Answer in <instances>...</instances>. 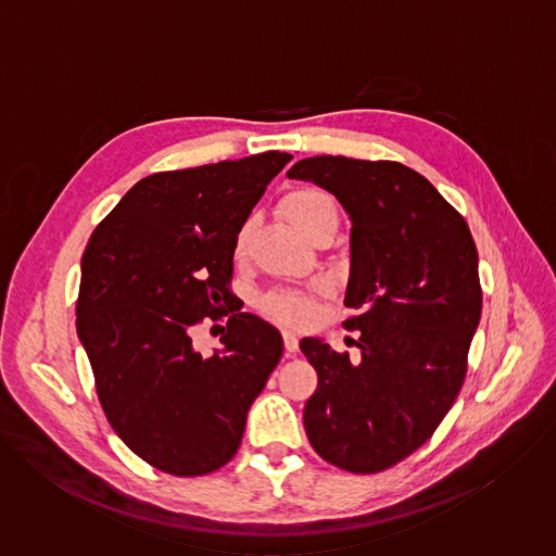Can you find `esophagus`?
Segmentation results:
<instances>
[{"mask_svg": "<svg viewBox=\"0 0 556 556\" xmlns=\"http://www.w3.org/2000/svg\"><path fill=\"white\" fill-rule=\"evenodd\" d=\"M283 348H286L288 358L299 352V341H296V334L292 330H283Z\"/></svg>", "mask_w": 556, "mask_h": 556, "instance_id": "obj_1", "label": "esophagus"}]
</instances>
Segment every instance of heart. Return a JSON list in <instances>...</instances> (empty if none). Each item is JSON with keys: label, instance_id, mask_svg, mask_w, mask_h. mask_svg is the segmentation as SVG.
Here are the masks:
<instances>
[{"label": "heart", "instance_id": "1", "mask_svg": "<svg viewBox=\"0 0 556 556\" xmlns=\"http://www.w3.org/2000/svg\"><path fill=\"white\" fill-rule=\"evenodd\" d=\"M326 213H337V206L330 195L316 191V189H299L283 200V215L299 232H305V228L312 222H316ZM253 224H255V219L249 217L240 226V230H237V237H235L237 253H242L247 249ZM262 307L268 316H273V319H279L286 324H305L312 314V303L307 296H303L299 292H286V290L270 292L262 301Z\"/></svg>", "mask_w": 556, "mask_h": 556}]
</instances>
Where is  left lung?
<instances>
[{
  "mask_svg": "<svg viewBox=\"0 0 556 556\" xmlns=\"http://www.w3.org/2000/svg\"><path fill=\"white\" fill-rule=\"evenodd\" d=\"M288 178L324 187L352 219L343 324L361 358L303 339L319 374L303 409L309 444L350 472L420 448L453 407L482 316L478 249L464 217L418 172L391 161L314 155Z\"/></svg>",
  "mask_w": 556,
  "mask_h": 556,
  "instance_id": "obj_1",
  "label": "left lung"
}]
</instances>
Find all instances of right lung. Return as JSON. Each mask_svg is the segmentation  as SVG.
Instances as JSON below:
<instances>
[{"instance_id": "right-lung-1", "label": "right lung", "mask_w": 556, "mask_h": 556, "mask_svg": "<svg viewBox=\"0 0 556 556\" xmlns=\"http://www.w3.org/2000/svg\"><path fill=\"white\" fill-rule=\"evenodd\" d=\"M290 161L266 151L147 176L86 247L76 332L112 429L157 470L195 478L224 466L281 358V334L249 312L228 316L211 356L191 332L230 305L237 230Z\"/></svg>"}]
</instances>
